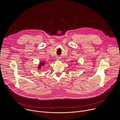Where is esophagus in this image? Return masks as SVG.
<instances>
[{
	"mask_svg": "<svg viewBox=\"0 0 120 120\" xmlns=\"http://www.w3.org/2000/svg\"><path fill=\"white\" fill-rule=\"evenodd\" d=\"M56 60H57V61H60V57H57V58H56Z\"/></svg>",
	"mask_w": 120,
	"mask_h": 120,
	"instance_id": "34e87169",
	"label": "esophagus"
}]
</instances>
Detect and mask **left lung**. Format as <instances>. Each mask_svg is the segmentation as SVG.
<instances>
[{
    "label": "left lung",
    "mask_w": 120,
    "mask_h": 120,
    "mask_svg": "<svg viewBox=\"0 0 120 120\" xmlns=\"http://www.w3.org/2000/svg\"><path fill=\"white\" fill-rule=\"evenodd\" d=\"M75 71V70H74V71Z\"/></svg>",
    "instance_id": "8db88e82"
}]
</instances>
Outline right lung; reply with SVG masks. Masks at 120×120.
Masks as SVG:
<instances>
[{
    "instance_id": "add662e5",
    "label": "right lung",
    "mask_w": 120,
    "mask_h": 120,
    "mask_svg": "<svg viewBox=\"0 0 120 120\" xmlns=\"http://www.w3.org/2000/svg\"><path fill=\"white\" fill-rule=\"evenodd\" d=\"M45 61H40L37 67L38 70H41L42 67L45 65Z\"/></svg>"
}]
</instances>
